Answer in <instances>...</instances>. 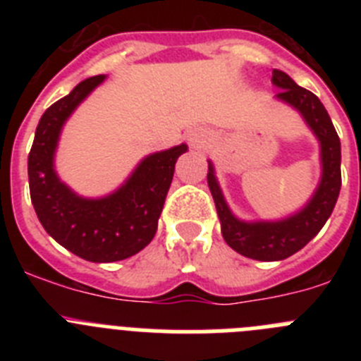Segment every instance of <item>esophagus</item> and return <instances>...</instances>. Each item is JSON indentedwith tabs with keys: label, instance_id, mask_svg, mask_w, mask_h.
Masks as SVG:
<instances>
[{
	"label": "esophagus",
	"instance_id": "1",
	"mask_svg": "<svg viewBox=\"0 0 361 361\" xmlns=\"http://www.w3.org/2000/svg\"><path fill=\"white\" fill-rule=\"evenodd\" d=\"M212 132H208L206 128H193L188 133L191 146H195V148H204L208 142H212Z\"/></svg>",
	"mask_w": 361,
	"mask_h": 361
}]
</instances>
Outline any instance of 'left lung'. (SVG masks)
Masks as SVG:
<instances>
[{"mask_svg":"<svg viewBox=\"0 0 361 361\" xmlns=\"http://www.w3.org/2000/svg\"><path fill=\"white\" fill-rule=\"evenodd\" d=\"M271 81H273V85L282 88V90H279L276 97L293 104L304 116L312 132L317 133V137L320 139L324 175H322V183L311 202L291 219L280 220V222L247 224V222H240L231 215L228 204L222 197V191L215 180L212 164H209L208 173L209 191H212L213 200H215L224 240L237 253L253 258V260H264V262L283 260V258L291 257L296 251L302 250L324 228V224L333 213L334 204L340 195V186H342L340 137L334 130L329 114L320 103V99L312 92L296 85L282 70H273Z\"/></svg>","mask_w":361,"mask_h":361,"instance_id":"8db88e82","label":"left lung"}]
</instances>
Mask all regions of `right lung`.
I'll list each match as a JSON object with an SVG mask.
<instances>
[{"instance_id":"obj_1","label":"right lung","mask_w":361,"mask_h":361,"mask_svg":"<svg viewBox=\"0 0 361 361\" xmlns=\"http://www.w3.org/2000/svg\"><path fill=\"white\" fill-rule=\"evenodd\" d=\"M103 79H85L47 108L28 153V186L37 219L54 240L88 262L124 260L152 242L175 162L188 149L180 145L146 157L128 183L106 199L86 200L72 193L54 171V152L66 117Z\"/></svg>"}]
</instances>
